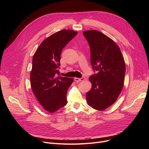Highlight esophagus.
<instances>
[{"label":"esophagus","mask_w":149,"mask_h":149,"mask_svg":"<svg viewBox=\"0 0 149 149\" xmlns=\"http://www.w3.org/2000/svg\"><path fill=\"white\" fill-rule=\"evenodd\" d=\"M85 79L84 78H74V80L75 82H80V81H84Z\"/></svg>","instance_id":"34e87169"}]
</instances>
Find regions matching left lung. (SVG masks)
Instances as JSON below:
<instances>
[{"label": "left lung", "instance_id": "1", "mask_svg": "<svg viewBox=\"0 0 149 149\" xmlns=\"http://www.w3.org/2000/svg\"><path fill=\"white\" fill-rule=\"evenodd\" d=\"M91 51V63L97 74L89 80L92 88L86 94L88 104L102 111L115 102L123 87L125 64L115 42L96 30L83 32Z\"/></svg>", "mask_w": 149, "mask_h": 149}]
</instances>
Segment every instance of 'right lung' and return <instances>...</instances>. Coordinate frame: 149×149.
<instances>
[{
  "instance_id": "add662e5",
  "label": "right lung",
  "mask_w": 149,
  "mask_h": 149,
  "mask_svg": "<svg viewBox=\"0 0 149 149\" xmlns=\"http://www.w3.org/2000/svg\"><path fill=\"white\" fill-rule=\"evenodd\" d=\"M78 32L63 29L45 39L32 59L31 86L36 98L47 111L54 113L67 104V91L73 78L59 76L62 49Z\"/></svg>"
}]
</instances>
